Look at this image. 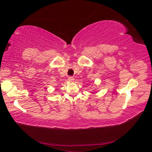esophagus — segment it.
<instances>
[{
	"label": "esophagus",
	"instance_id": "1",
	"mask_svg": "<svg viewBox=\"0 0 152 152\" xmlns=\"http://www.w3.org/2000/svg\"><path fill=\"white\" fill-rule=\"evenodd\" d=\"M68 80L69 82H73L74 80V77H72V76H69Z\"/></svg>",
	"mask_w": 152,
	"mask_h": 152
}]
</instances>
